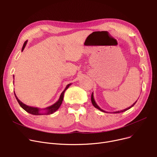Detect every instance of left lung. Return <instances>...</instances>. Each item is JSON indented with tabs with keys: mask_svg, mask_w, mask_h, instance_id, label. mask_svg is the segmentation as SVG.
<instances>
[{
	"mask_svg": "<svg viewBox=\"0 0 157 157\" xmlns=\"http://www.w3.org/2000/svg\"><path fill=\"white\" fill-rule=\"evenodd\" d=\"M91 101H92V104L94 105V106L95 107V108H97V109H99L100 111H102V112H104V113H108V112H106V111H104L103 109H102L99 106H98L97 104V103L95 102V99H94V94H93V93L92 94V97H91ZM136 102L137 101H136L131 106H130L129 108H126V109H123V110H121V111H114V112H113V113H121V112H124V111H127V110H128V109H130L132 107H133L134 105H135V104L136 103Z\"/></svg>",
	"mask_w": 157,
	"mask_h": 157,
	"instance_id": "obj_1",
	"label": "left lung"
}]
</instances>
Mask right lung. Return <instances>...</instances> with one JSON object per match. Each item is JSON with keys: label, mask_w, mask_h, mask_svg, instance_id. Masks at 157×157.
I'll use <instances>...</instances> for the list:
<instances>
[{"label": "right lung", "mask_w": 157, "mask_h": 157, "mask_svg": "<svg viewBox=\"0 0 157 157\" xmlns=\"http://www.w3.org/2000/svg\"><path fill=\"white\" fill-rule=\"evenodd\" d=\"M27 43V40H26L25 42L24 43L22 49H21V52H23L24 48H25ZM71 85V83L68 84L67 86H66L65 90L62 92V94H61V95L59 97V99L58 100V101H56L53 105L49 106V107H47V108H44V109H40V108H36V107H32V106H29V105H27L26 104H23L21 101H20L18 99V98L17 97V96H16L14 92V95H15L16 100H17L20 105L21 107V108L25 111H26L27 113H29L30 114H34V115H48V114H52L54 112H55L57 109H59V108H60V106L61 105V104L62 103V101H63V95H64L65 90H67Z\"/></svg>", "instance_id": "add662e5"}]
</instances>
